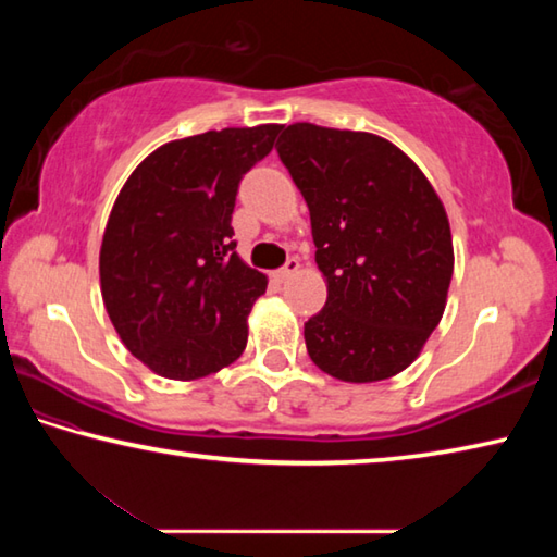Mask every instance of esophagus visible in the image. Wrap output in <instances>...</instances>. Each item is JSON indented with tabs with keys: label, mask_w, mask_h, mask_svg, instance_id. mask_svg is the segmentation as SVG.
<instances>
[{
	"label": "esophagus",
	"mask_w": 557,
	"mask_h": 557,
	"mask_svg": "<svg viewBox=\"0 0 557 557\" xmlns=\"http://www.w3.org/2000/svg\"><path fill=\"white\" fill-rule=\"evenodd\" d=\"M297 270H299V260L289 258V260L285 262V268H280V270H277V280H280V282H287L292 275H295Z\"/></svg>",
	"instance_id": "1"
}]
</instances>
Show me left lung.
<instances>
[{"label":"left lung","instance_id":"obj_1","mask_svg":"<svg viewBox=\"0 0 557 557\" xmlns=\"http://www.w3.org/2000/svg\"><path fill=\"white\" fill-rule=\"evenodd\" d=\"M277 154L305 196L326 305L309 358L346 383L385 381L440 324L455 270L449 221L410 157L369 132L285 127Z\"/></svg>","mask_w":557,"mask_h":557}]
</instances>
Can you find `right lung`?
Masks as SVG:
<instances>
[{"label":"right lung","mask_w":557,"mask_h":557,"mask_svg":"<svg viewBox=\"0 0 557 557\" xmlns=\"http://www.w3.org/2000/svg\"><path fill=\"white\" fill-rule=\"evenodd\" d=\"M280 129H211L159 147L112 206L102 301L129 354L164 379H203L248 344L250 307L268 280L235 252L231 215L240 178Z\"/></svg>","instance_id":"1"}]
</instances>
